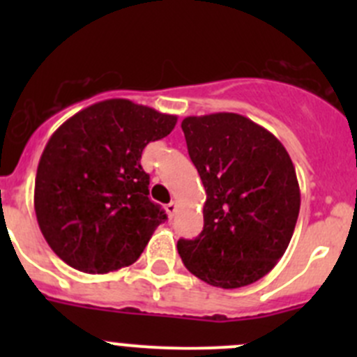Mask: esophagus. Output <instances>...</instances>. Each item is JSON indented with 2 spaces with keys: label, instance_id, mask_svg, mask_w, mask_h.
Returning <instances> with one entry per match:
<instances>
[{
  "label": "esophagus",
  "instance_id": "1",
  "mask_svg": "<svg viewBox=\"0 0 357 357\" xmlns=\"http://www.w3.org/2000/svg\"><path fill=\"white\" fill-rule=\"evenodd\" d=\"M165 211H167L169 218H174L176 211H178V202H171V204L165 205Z\"/></svg>",
  "mask_w": 357,
  "mask_h": 357
}]
</instances>
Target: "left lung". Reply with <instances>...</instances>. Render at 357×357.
I'll use <instances>...</instances> for the list:
<instances>
[{
  "label": "left lung",
  "mask_w": 357,
  "mask_h": 357,
  "mask_svg": "<svg viewBox=\"0 0 357 357\" xmlns=\"http://www.w3.org/2000/svg\"><path fill=\"white\" fill-rule=\"evenodd\" d=\"M181 129L207 193L199 238L178 242L183 264L212 287L250 285L275 268L297 225L291 158L273 132L240 114L192 115Z\"/></svg>",
  "instance_id": "1"
}]
</instances>
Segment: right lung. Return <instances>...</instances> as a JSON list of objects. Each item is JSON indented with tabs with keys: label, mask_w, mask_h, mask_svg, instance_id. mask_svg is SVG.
<instances>
[{
	"label": "right lung",
	"mask_w": 357,
	"mask_h": 357,
	"mask_svg": "<svg viewBox=\"0 0 357 357\" xmlns=\"http://www.w3.org/2000/svg\"><path fill=\"white\" fill-rule=\"evenodd\" d=\"M176 122V115L112 98L53 132L36 172L34 211L48 245L70 268L103 275L142 255L167 215L149 199L139 158Z\"/></svg>",
	"instance_id": "add662e5"
}]
</instances>
